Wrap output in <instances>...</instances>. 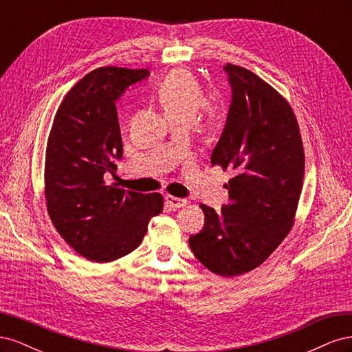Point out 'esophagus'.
<instances>
[{
  "label": "esophagus",
  "mask_w": 352,
  "mask_h": 352,
  "mask_svg": "<svg viewBox=\"0 0 352 352\" xmlns=\"http://www.w3.org/2000/svg\"><path fill=\"white\" fill-rule=\"evenodd\" d=\"M164 199H166V204L170 208H180V207H184L186 204V199L177 198V197H173V195H166Z\"/></svg>",
  "instance_id": "34e87169"
}]
</instances>
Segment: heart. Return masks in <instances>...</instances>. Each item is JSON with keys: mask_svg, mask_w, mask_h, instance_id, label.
Segmentation results:
<instances>
[{"mask_svg": "<svg viewBox=\"0 0 352 352\" xmlns=\"http://www.w3.org/2000/svg\"><path fill=\"white\" fill-rule=\"evenodd\" d=\"M158 101L162 104L168 119H189L192 120L198 110L206 104L197 79L186 70H175L160 85L157 91ZM211 123L220 120V110L210 109Z\"/></svg>", "mask_w": 352, "mask_h": 352, "instance_id": "b5f03b06", "label": "heart"}]
</instances>
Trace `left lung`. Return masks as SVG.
<instances>
[{
  "label": "left lung",
  "mask_w": 352,
  "mask_h": 352,
  "mask_svg": "<svg viewBox=\"0 0 352 352\" xmlns=\"http://www.w3.org/2000/svg\"><path fill=\"white\" fill-rule=\"evenodd\" d=\"M232 88L225 129L211 164L230 168L229 204H206L204 228L189 238L212 273L233 278L258 267L294 225L304 180V148L291 105L252 72L223 67Z\"/></svg>",
  "instance_id": "8db88e82"
}]
</instances>
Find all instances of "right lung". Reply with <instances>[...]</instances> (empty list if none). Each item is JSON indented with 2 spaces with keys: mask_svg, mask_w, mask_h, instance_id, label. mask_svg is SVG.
Listing matches in <instances>:
<instances>
[{
  "mask_svg": "<svg viewBox=\"0 0 352 352\" xmlns=\"http://www.w3.org/2000/svg\"><path fill=\"white\" fill-rule=\"evenodd\" d=\"M146 69L98 67L60 104L45 154V199L57 232L82 257L109 263L132 252L151 217L163 211L160 194H140L107 182L123 155L116 101Z\"/></svg>",
  "mask_w": 352,
  "mask_h": 352,
  "instance_id": "1",
  "label": "right lung"
}]
</instances>
